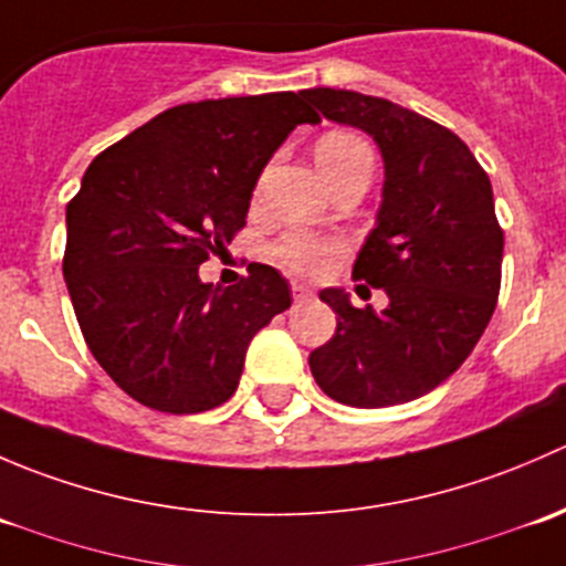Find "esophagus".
I'll use <instances>...</instances> for the list:
<instances>
[{"instance_id":"esophagus-1","label":"esophagus","mask_w":566,"mask_h":566,"mask_svg":"<svg viewBox=\"0 0 566 566\" xmlns=\"http://www.w3.org/2000/svg\"><path fill=\"white\" fill-rule=\"evenodd\" d=\"M310 295H312L310 287H304V284H298V282L293 284V298L295 301H304V298H310Z\"/></svg>"}]
</instances>
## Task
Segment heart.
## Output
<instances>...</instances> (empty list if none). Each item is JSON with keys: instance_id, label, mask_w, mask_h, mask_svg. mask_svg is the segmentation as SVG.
<instances>
[{"instance_id": "b5f03b06", "label": "heart", "mask_w": 566, "mask_h": 566, "mask_svg": "<svg viewBox=\"0 0 566 566\" xmlns=\"http://www.w3.org/2000/svg\"><path fill=\"white\" fill-rule=\"evenodd\" d=\"M315 161L325 180H334V177L353 172V169H369L373 172L375 153L369 142L364 136L353 134V130H328L317 139ZM334 251V241L310 235V232H287L273 247V254L284 268L295 273H306V276L323 271Z\"/></svg>"}]
</instances>
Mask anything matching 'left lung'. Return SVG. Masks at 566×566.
Instances as JSON below:
<instances>
[{"label": "left lung", "mask_w": 566, "mask_h": 566, "mask_svg": "<svg viewBox=\"0 0 566 566\" xmlns=\"http://www.w3.org/2000/svg\"><path fill=\"white\" fill-rule=\"evenodd\" d=\"M301 95L334 123L367 130L386 164L378 224L353 279L384 290L389 306L358 310L342 290H323L336 334L312 350V375L353 408L410 402L458 373L495 312L504 230L493 186L458 134L410 108L353 90Z\"/></svg>", "instance_id": "left-lung-1"}]
</instances>
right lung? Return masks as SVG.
Masks as SVG:
<instances>
[{
	"mask_svg": "<svg viewBox=\"0 0 566 566\" xmlns=\"http://www.w3.org/2000/svg\"><path fill=\"white\" fill-rule=\"evenodd\" d=\"M301 123H319L301 93L182 104L84 172L62 273L90 353L136 402L161 413L227 402L249 342L290 310L276 268L251 262L219 290L199 265L247 227L256 177Z\"/></svg>",
	"mask_w": 566,
	"mask_h": 566,
	"instance_id": "1",
	"label": "right lung"
}]
</instances>
